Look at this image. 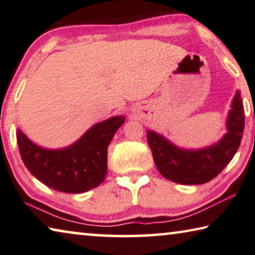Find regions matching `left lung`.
Segmentation results:
<instances>
[{
  "label": "left lung",
  "mask_w": 255,
  "mask_h": 255,
  "mask_svg": "<svg viewBox=\"0 0 255 255\" xmlns=\"http://www.w3.org/2000/svg\"><path fill=\"white\" fill-rule=\"evenodd\" d=\"M244 125V106L237 91L227 119L228 132L212 146L197 150L182 149L150 130L147 140L155 165L164 178L182 185H202L217 177L233 159L240 148Z\"/></svg>",
  "instance_id": "1"
}]
</instances>
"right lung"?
<instances>
[{
	"instance_id": "1",
	"label": "right lung",
	"mask_w": 255,
	"mask_h": 255,
	"mask_svg": "<svg viewBox=\"0 0 255 255\" xmlns=\"http://www.w3.org/2000/svg\"><path fill=\"white\" fill-rule=\"evenodd\" d=\"M124 116L97 123L81 139L62 149H46L32 142L20 130L17 141L27 170L57 191L81 194L103 183L107 174V149Z\"/></svg>"
}]
</instances>
